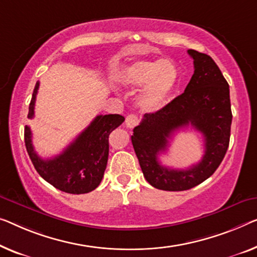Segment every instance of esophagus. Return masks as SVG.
Instances as JSON below:
<instances>
[{
    "instance_id": "1",
    "label": "esophagus",
    "mask_w": 257,
    "mask_h": 257,
    "mask_svg": "<svg viewBox=\"0 0 257 257\" xmlns=\"http://www.w3.org/2000/svg\"><path fill=\"white\" fill-rule=\"evenodd\" d=\"M137 123H139V116H137L136 114H130V115H128L127 118H125V125H127V128L129 129L136 127Z\"/></svg>"
}]
</instances>
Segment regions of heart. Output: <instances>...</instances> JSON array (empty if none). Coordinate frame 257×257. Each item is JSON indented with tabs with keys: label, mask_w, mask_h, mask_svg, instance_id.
<instances>
[{
	"label": "heart",
	"mask_w": 257,
	"mask_h": 257,
	"mask_svg": "<svg viewBox=\"0 0 257 257\" xmlns=\"http://www.w3.org/2000/svg\"><path fill=\"white\" fill-rule=\"evenodd\" d=\"M178 79V70L170 59L137 61L125 69L122 82L132 90L145 86L139 99L145 112H156L166 105Z\"/></svg>",
	"instance_id": "1"
}]
</instances>
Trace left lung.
Instances as JSON below:
<instances>
[{
	"instance_id": "obj_1",
	"label": "left lung",
	"mask_w": 257,
	"mask_h": 257,
	"mask_svg": "<svg viewBox=\"0 0 257 257\" xmlns=\"http://www.w3.org/2000/svg\"><path fill=\"white\" fill-rule=\"evenodd\" d=\"M194 75L185 92L162 109L145 114L134 128L132 142L144 178L152 187L168 191L193 188L211 177L226 155L231 136L232 110L229 87L220 69L209 55L194 49ZM187 125L205 137V155L187 170H173L159 163L168 139Z\"/></svg>"
}]
</instances>
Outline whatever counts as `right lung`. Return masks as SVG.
Wrapping results in <instances>:
<instances>
[{"label": "right lung", "instance_id": "obj_1", "mask_svg": "<svg viewBox=\"0 0 257 257\" xmlns=\"http://www.w3.org/2000/svg\"><path fill=\"white\" fill-rule=\"evenodd\" d=\"M39 82L34 86L29 106V118L34 116V104ZM124 117L118 114L98 115L62 153L51 159L37 155L32 144V133L25 125V147L34 168L40 177L56 189L68 194H86L100 185L108 160V137Z\"/></svg>", "mask_w": 257, "mask_h": 257}]
</instances>
